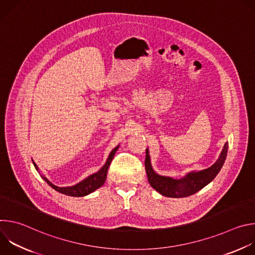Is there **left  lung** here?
I'll return each mask as SVG.
<instances>
[{
  "instance_id": "left-lung-1",
  "label": "left lung",
  "mask_w": 255,
  "mask_h": 255,
  "mask_svg": "<svg viewBox=\"0 0 255 255\" xmlns=\"http://www.w3.org/2000/svg\"><path fill=\"white\" fill-rule=\"evenodd\" d=\"M228 152V143L224 144V147L218 157L217 161L210 167L203 170H193L188 172L181 178H173L170 176L160 175L152 168L149 150L146 149V158H145V170L150 186L160 195L168 198H185L192 196L209 185L221 170Z\"/></svg>"
}]
</instances>
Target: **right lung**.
I'll return each instance as SVG.
<instances>
[{"instance_id": "1", "label": "right lung", "mask_w": 255, "mask_h": 255, "mask_svg": "<svg viewBox=\"0 0 255 255\" xmlns=\"http://www.w3.org/2000/svg\"><path fill=\"white\" fill-rule=\"evenodd\" d=\"M118 148H119V145H117V146L110 152V154H109V156H108V158L106 160V163L100 168L99 171L89 175L87 178L83 179L82 181H80V183H78L75 186L57 187V186L53 185L46 176H44L42 174H41V176H42V178L46 181V183L52 189H54L55 191H57V192H59V193H61L63 195L70 196V197H85V196H88L89 194L95 192L96 190H98L99 188H101L105 184L109 166H110V164H111V162L113 160V157H114L116 151L118 150ZM32 162H33L35 168L38 170V172H40L37 164L34 162L33 159H32Z\"/></svg>"}]
</instances>
